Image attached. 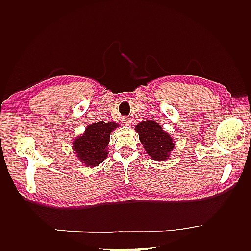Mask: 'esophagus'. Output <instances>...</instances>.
Masks as SVG:
<instances>
[{
    "label": "esophagus",
    "instance_id": "1",
    "mask_svg": "<svg viewBox=\"0 0 251 251\" xmlns=\"http://www.w3.org/2000/svg\"><path fill=\"white\" fill-rule=\"evenodd\" d=\"M122 121H123V123H124V124L127 125V126L130 125V123H131V119H130L129 116H124V117H123Z\"/></svg>",
    "mask_w": 251,
    "mask_h": 251
}]
</instances>
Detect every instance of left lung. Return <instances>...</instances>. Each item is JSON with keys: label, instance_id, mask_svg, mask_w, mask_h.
I'll use <instances>...</instances> for the list:
<instances>
[{"label": "left lung", "instance_id": "obj_1", "mask_svg": "<svg viewBox=\"0 0 251 251\" xmlns=\"http://www.w3.org/2000/svg\"><path fill=\"white\" fill-rule=\"evenodd\" d=\"M135 130L139 134L140 142L149 156L154 161H166L173 151L175 142L158 123L152 120L143 121L135 127Z\"/></svg>", "mask_w": 251, "mask_h": 251}]
</instances>
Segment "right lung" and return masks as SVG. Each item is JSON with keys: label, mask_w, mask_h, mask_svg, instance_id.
<instances>
[{"label": "right lung", "mask_w": 251, "mask_h": 251, "mask_svg": "<svg viewBox=\"0 0 251 251\" xmlns=\"http://www.w3.org/2000/svg\"><path fill=\"white\" fill-rule=\"evenodd\" d=\"M119 124L114 122L105 123L99 121L87 126L82 136L73 141V150L76 153L77 158L86 166H98L108 156L110 134Z\"/></svg>", "instance_id": "1"}]
</instances>
